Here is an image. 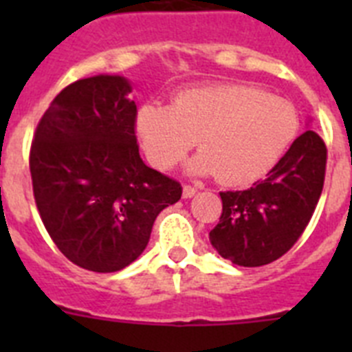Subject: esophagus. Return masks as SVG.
<instances>
[{
	"mask_svg": "<svg viewBox=\"0 0 352 352\" xmlns=\"http://www.w3.org/2000/svg\"><path fill=\"white\" fill-rule=\"evenodd\" d=\"M195 192H197V188H194V186H190V185L183 186V197H185V199L194 197Z\"/></svg>",
	"mask_w": 352,
	"mask_h": 352,
	"instance_id": "obj_1",
	"label": "esophagus"
}]
</instances>
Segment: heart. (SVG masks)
Segmentation results:
<instances>
[{"mask_svg":"<svg viewBox=\"0 0 352 352\" xmlns=\"http://www.w3.org/2000/svg\"><path fill=\"white\" fill-rule=\"evenodd\" d=\"M300 120L291 102L248 84H208L183 89L170 105L139 109L135 130L153 167H174L194 146L195 174L223 185H248L268 174L296 139Z\"/></svg>","mask_w":352,"mask_h":352,"instance_id":"heart-1","label":"heart"}]
</instances>
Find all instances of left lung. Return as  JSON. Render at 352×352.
<instances>
[{
	"label": "left lung",
	"instance_id": "8db88e82",
	"mask_svg": "<svg viewBox=\"0 0 352 352\" xmlns=\"http://www.w3.org/2000/svg\"><path fill=\"white\" fill-rule=\"evenodd\" d=\"M326 157L324 141L305 130L266 179L247 190L220 192L222 214L210 232L214 250L245 268L270 264L291 250L319 203Z\"/></svg>",
	"mask_w": 352,
	"mask_h": 352
}]
</instances>
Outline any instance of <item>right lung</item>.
<instances>
[{
  "mask_svg": "<svg viewBox=\"0 0 352 352\" xmlns=\"http://www.w3.org/2000/svg\"><path fill=\"white\" fill-rule=\"evenodd\" d=\"M129 80L95 76L51 102L31 142L30 170L40 219L61 254L96 273L138 259L182 185L139 155L138 105Z\"/></svg>",
  "mask_w": 352,
  "mask_h": 352,
  "instance_id": "add662e5",
  "label": "right lung"
}]
</instances>
